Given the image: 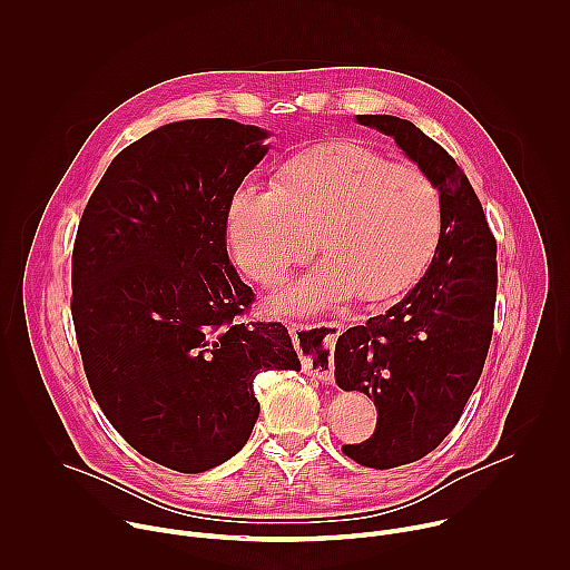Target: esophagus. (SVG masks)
I'll return each mask as SVG.
<instances>
[{
	"label": "esophagus",
	"instance_id": "1",
	"mask_svg": "<svg viewBox=\"0 0 570 570\" xmlns=\"http://www.w3.org/2000/svg\"><path fill=\"white\" fill-rule=\"evenodd\" d=\"M324 327V341H327L330 345H334V341L343 334V327L345 324L343 322H338V320H332V322H324L322 324ZM291 334L297 338V334H295V327L291 324ZM304 372H308V374H313V376H317L322 383H334V372H332V363H306L304 365Z\"/></svg>",
	"mask_w": 570,
	"mask_h": 570
}]
</instances>
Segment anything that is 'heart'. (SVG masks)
<instances>
[{
	"label": "heart",
	"instance_id": "obj_1",
	"mask_svg": "<svg viewBox=\"0 0 570 570\" xmlns=\"http://www.w3.org/2000/svg\"><path fill=\"white\" fill-rule=\"evenodd\" d=\"M444 229L435 180L358 141H327L288 157L275 185H240L225 214L238 268L279 284L315 250L324 259L273 297L279 311H324L350 299H383L433 259Z\"/></svg>",
	"mask_w": 570,
	"mask_h": 570
}]
</instances>
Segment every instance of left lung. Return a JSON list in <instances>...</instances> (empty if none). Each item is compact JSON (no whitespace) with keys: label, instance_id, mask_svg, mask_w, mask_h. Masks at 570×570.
I'll list each match as a JSON object with an SVG mask.
<instances>
[{"label":"left lung","instance_id":"8db88e82","mask_svg":"<svg viewBox=\"0 0 570 570\" xmlns=\"http://www.w3.org/2000/svg\"><path fill=\"white\" fill-rule=\"evenodd\" d=\"M392 137L440 187L444 229L424 277L385 313L338 336L334 363L343 390L376 405V429L343 453L363 466L409 464L453 431L494 332L497 238L455 159L413 121L356 115Z\"/></svg>","mask_w":570,"mask_h":570}]
</instances>
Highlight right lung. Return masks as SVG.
Returning <instances> with one entry per match:
<instances>
[{"label":"right lung","instance_id":"obj_1","mask_svg":"<svg viewBox=\"0 0 570 570\" xmlns=\"http://www.w3.org/2000/svg\"><path fill=\"white\" fill-rule=\"evenodd\" d=\"M268 135L159 126L110 161L78 223L71 317L92 394L135 451L183 473L248 442L259 372L299 370L284 324L236 322L255 295L225 248L227 203Z\"/></svg>","mask_w":570,"mask_h":570}]
</instances>
